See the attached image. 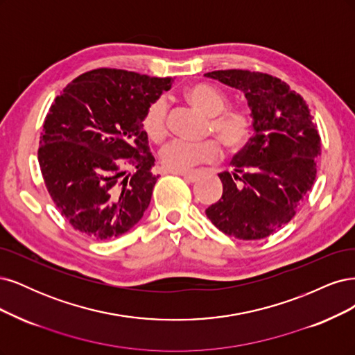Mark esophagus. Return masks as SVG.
I'll return each mask as SVG.
<instances>
[{
  "instance_id": "esophagus-1",
  "label": "esophagus",
  "mask_w": 355,
  "mask_h": 355,
  "mask_svg": "<svg viewBox=\"0 0 355 355\" xmlns=\"http://www.w3.org/2000/svg\"><path fill=\"white\" fill-rule=\"evenodd\" d=\"M174 174L181 175L184 180H187L189 182H196L199 180V175L194 174V173H174Z\"/></svg>"
}]
</instances>
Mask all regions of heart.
<instances>
[{
	"label": "heart",
	"instance_id": "1",
	"mask_svg": "<svg viewBox=\"0 0 355 355\" xmlns=\"http://www.w3.org/2000/svg\"><path fill=\"white\" fill-rule=\"evenodd\" d=\"M186 97L191 105L207 116H211V128L216 137L228 147H242L252 131V118L243 109H228L227 97L207 84L193 85L186 91ZM168 105L164 97L152 101L144 112L143 128L150 140L159 143L168 132L166 122ZM221 156L220 144L208 140L202 143H190L184 140H173L161 152L162 164L173 173H187L193 166L202 162H214Z\"/></svg>",
	"mask_w": 355,
	"mask_h": 355
}]
</instances>
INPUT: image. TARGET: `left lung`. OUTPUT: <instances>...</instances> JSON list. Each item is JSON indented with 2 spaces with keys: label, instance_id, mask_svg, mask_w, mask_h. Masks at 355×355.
Returning <instances> with one entry per match:
<instances>
[{
  "label": "left lung",
  "instance_id": "left-lung-1",
  "mask_svg": "<svg viewBox=\"0 0 355 355\" xmlns=\"http://www.w3.org/2000/svg\"><path fill=\"white\" fill-rule=\"evenodd\" d=\"M205 76L242 91L254 130L233 157V173L220 174L223 196L205 212L228 236L268 237L293 218L314 184L317 125L305 100L279 78L239 69Z\"/></svg>",
  "mask_w": 355,
  "mask_h": 355
}]
</instances>
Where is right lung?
I'll return each instance as SVG.
<instances>
[{
  "label": "right lung",
  "mask_w": 355,
  "mask_h": 355,
  "mask_svg": "<svg viewBox=\"0 0 355 355\" xmlns=\"http://www.w3.org/2000/svg\"><path fill=\"white\" fill-rule=\"evenodd\" d=\"M173 83L94 69L55 97L44 121L38 161L51 199L75 230L109 240L141 220L159 177L152 173L155 157L143 116Z\"/></svg>",
  "instance_id": "1"
}]
</instances>
